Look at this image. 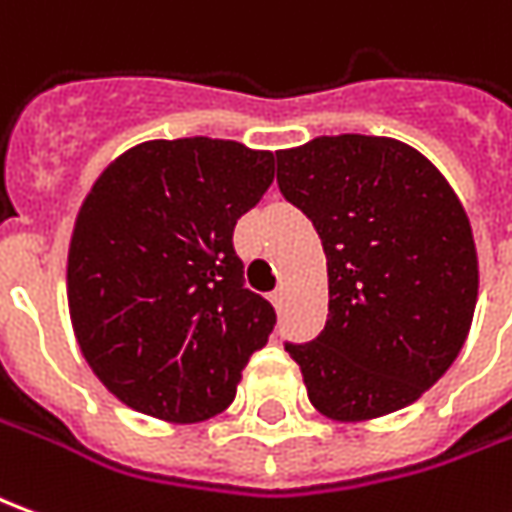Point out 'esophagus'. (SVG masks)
I'll list each match as a JSON object with an SVG mask.
<instances>
[{"label": "esophagus", "mask_w": 512, "mask_h": 512, "mask_svg": "<svg viewBox=\"0 0 512 512\" xmlns=\"http://www.w3.org/2000/svg\"><path fill=\"white\" fill-rule=\"evenodd\" d=\"M269 300L274 308H280V305H283V288H274V291L269 294Z\"/></svg>", "instance_id": "1"}]
</instances>
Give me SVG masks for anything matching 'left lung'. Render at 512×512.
I'll list each match as a JSON object with an SVG mask.
<instances>
[{"label":"left lung","instance_id":"obj_1","mask_svg":"<svg viewBox=\"0 0 512 512\" xmlns=\"http://www.w3.org/2000/svg\"><path fill=\"white\" fill-rule=\"evenodd\" d=\"M277 184L328 257L325 330L285 342L311 403L342 423L415 403L474 319L479 266L460 198L415 148L361 134L277 151Z\"/></svg>","mask_w":512,"mask_h":512}]
</instances>
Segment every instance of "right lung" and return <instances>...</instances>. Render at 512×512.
Returning a JSON list of instances; mask_svg holds the SVG:
<instances>
[{"mask_svg":"<svg viewBox=\"0 0 512 512\" xmlns=\"http://www.w3.org/2000/svg\"><path fill=\"white\" fill-rule=\"evenodd\" d=\"M274 182V154L232 139H154L83 201L66 266L92 373L142 415L198 423L235 401L277 314L243 285L232 232Z\"/></svg>","mask_w":512,"mask_h":512,"instance_id":"1","label":"right lung"}]
</instances>
